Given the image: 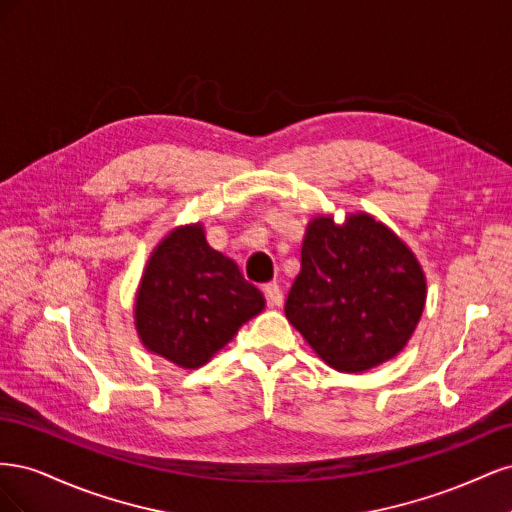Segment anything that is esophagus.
<instances>
[{"label":"esophagus","instance_id":"esophagus-1","mask_svg":"<svg viewBox=\"0 0 512 512\" xmlns=\"http://www.w3.org/2000/svg\"><path fill=\"white\" fill-rule=\"evenodd\" d=\"M262 290H265V297L269 299L271 305L280 307L284 303V292H282V288H280V284H277V282L265 284V288H262Z\"/></svg>","mask_w":512,"mask_h":512}]
</instances>
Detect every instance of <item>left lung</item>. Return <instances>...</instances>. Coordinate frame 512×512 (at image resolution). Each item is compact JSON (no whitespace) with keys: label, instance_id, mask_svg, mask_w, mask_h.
Returning a JSON list of instances; mask_svg holds the SVG:
<instances>
[{"label":"left lung","instance_id":"obj_1","mask_svg":"<svg viewBox=\"0 0 512 512\" xmlns=\"http://www.w3.org/2000/svg\"><path fill=\"white\" fill-rule=\"evenodd\" d=\"M425 273L410 247L367 213L307 224L286 318L320 359L359 374L404 350L421 320Z\"/></svg>","mask_w":512,"mask_h":512}]
</instances>
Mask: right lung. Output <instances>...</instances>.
Masks as SVG:
<instances>
[{"label":"right lung","mask_w":512,"mask_h":512,"mask_svg":"<svg viewBox=\"0 0 512 512\" xmlns=\"http://www.w3.org/2000/svg\"><path fill=\"white\" fill-rule=\"evenodd\" d=\"M262 309L265 297L243 280L235 260L213 250L203 226L190 224L168 232L151 252L134 324L149 352L196 369Z\"/></svg>","instance_id":"obj_1"}]
</instances>
